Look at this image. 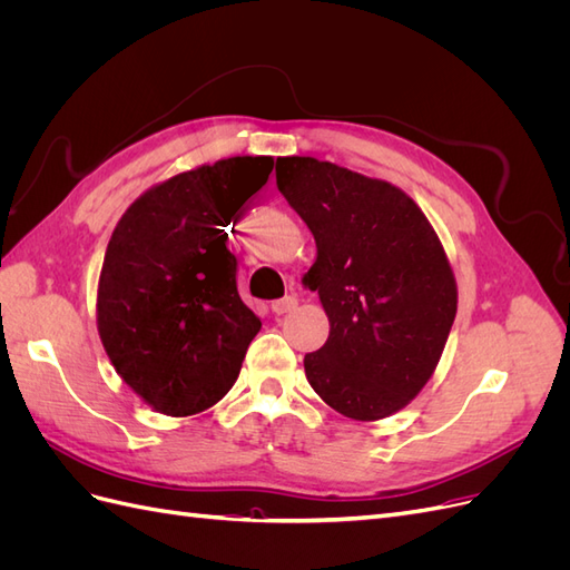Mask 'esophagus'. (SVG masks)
<instances>
[{
	"label": "esophagus",
	"instance_id": "34e87169",
	"mask_svg": "<svg viewBox=\"0 0 570 570\" xmlns=\"http://www.w3.org/2000/svg\"><path fill=\"white\" fill-rule=\"evenodd\" d=\"M271 308H273V314H278V316L295 312V308H297V297H295V295H287V297H283V299H275V302L271 304Z\"/></svg>",
	"mask_w": 570,
	"mask_h": 570
}]
</instances>
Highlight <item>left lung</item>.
Instances as JSON below:
<instances>
[{
    "mask_svg": "<svg viewBox=\"0 0 570 570\" xmlns=\"http://www.w3.org/2000/svg\"><path fill=\"white\" fill-rule=\"evenodd\" d=\"M275 183L314 233L304 285L331 321L306 381L342 416H392L430 381L456 316L440 237L400 187L331 161L281 157Z\"/></svg>",
    "mask_w": 570,
    "mask_h": 570,
    "instance_id": "1",
    "label": "left lung"
}]
</instances>
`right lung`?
I'll list each match as a JSON object with an SVG mask.
<instances>
[{
    "label": "right lung",
    "instance_id": "add662e5",
    "mask_svg": "<svg viewBox=\"0 0 570 570\" xmlns=\"http://www.w3.org/2000/svg\"><path fill=\"white\" fill-rule=\"evenodd\" d=\"M271 170V157L185 170L137 197L114 228L97 331L116 373L166 416H193L223 400L262 331L239 299L223 228Z\"/></svg>",
    "mask_w": 570,
    "mask_h": 570
}]
</instances>
